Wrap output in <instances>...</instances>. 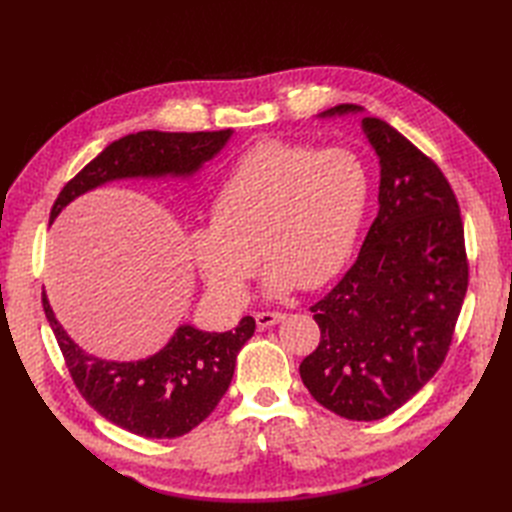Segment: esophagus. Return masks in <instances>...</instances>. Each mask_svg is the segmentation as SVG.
Returning <instances> with one entry per match:
<instances>
[{
  "instance_id": "esophagus-1",
  "label": "esophagus",
  "mask_w": 512,
  "mask_h": 512,
  "mask_svg": "<svg viewBox=\"0 0 512 512\" xmlns=\"http://www.w3.org/2000/svg\"><path fill=\"white\" fill-rule=\"evenodd\" d=\"M282 320H284L282 312H258L256 314L258 329H269V327H273V324L282 322Z\"/></svg>"
}]
</instances>
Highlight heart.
I'll list each match as a JSON object with an SVG mask.
<instances>
[{
    "label": "heart",
    "instance_id": "1",
    "mask_svg": "<svg viewBox=\"0 0 512 512\" xmlns=\"http://www.w3.org/2000/svg\"><path fill=\"white\" fill-rule=\"evenodd\" d=\"M369 200V173L356 153L307 143L260 141L243 151L213 192L211 224L192 232L207 284L243 299L267 262L269 294L318 288L344 267Z\"/></svg>",
    "mask_w": 512,
    "mask_h": 512
}]
</instances>
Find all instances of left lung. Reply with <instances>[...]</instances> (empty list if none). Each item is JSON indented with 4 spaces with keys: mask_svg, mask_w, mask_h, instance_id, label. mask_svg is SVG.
<instances>
[{
    "mask_svg": "<svg viewBox=\"0 0 512 512\" xmlns=\"http://www.w3.org/2000/svg\"><path fill=\"white\" fill-rule=\"evenodd\" d=\"M359 111L339 104L320 117ZM361 126L380 160L378 218L354 265L309 307L320 344L299 371L320 406L348 421H378L444 363L468 256L457 198L438 164L378 117Z\"/></svg>",
    "mask_w": 512,
    "mask_h": 512,
    "instance_id": "obj_1",
    "label": "left lung"
}]
</instances>
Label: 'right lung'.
I'll return each instance as SVG.
<instances>
[{"mask_svg": "<svg viewBox=\"0 0 512 512\" xmlns=\"http://www.w3.org/2000/svg\"><path fill=\"white\" fill-rule=\"evenodd\" d=\"M230 134L232 130H145L123 136L64 185L49 222L76 196L108 181L190 177L207 160L218 156ZM42 307L76 389L87 404L113 425L156 440L183 436L215 410L235 374L239 350L256 329L252 316H245L235 331L226 333H207L183 324L149 359L119 363L102 361L76 346L61 329L44 292Z\"/></svg>", "mask_w": 512, "mask_h": 512, "instance_id": "right-lung-1", "label": "right lung"}]
</instances>
